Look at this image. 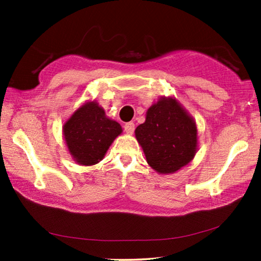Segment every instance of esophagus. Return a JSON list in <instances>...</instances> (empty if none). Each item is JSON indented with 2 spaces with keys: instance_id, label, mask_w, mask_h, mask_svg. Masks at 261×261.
<instances>
[{
  "instance_id": "esophagus-1",
  "label": "esophagus",
  "mask_w": 261,
  "mask_h": 261,
  "mask_svg": "<svg viewBox=\"0 0 261 261\" xmlns=\"http://www.w3.org/2000/svg\"><path fill=\"white\" fill-rule=\"evenodd\" d=\"M123 129H124V132H126L127 134H133L134 133V129H135V124L133 122L124 123Z\"/></svg>"
}]
</instances>
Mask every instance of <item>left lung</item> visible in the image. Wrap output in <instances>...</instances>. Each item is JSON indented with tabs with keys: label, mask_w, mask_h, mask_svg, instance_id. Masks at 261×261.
<instances>
[{
	"label": "left lung",
	"mask_w": 261,
	"mask_h": 261,
	"mask_svg": "<svg viewBox=\"0 0 261 261\" xmlns=\"http://www.w3.org/2000/svg\"><path fill=\"white\" fill-rule=\"evenodd\" d=\"M135 137L149 166L159 173L176 172L192 160L197 148L196 123L174 98L153 105Z\"/></svg>",
	"instance_id": "8db88e82"
}]
</instances>
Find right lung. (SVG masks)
<instances>
[{
    "label": "right lung",
    "mask_w": 261,
    "mask_h": 261,
    "mask_svg": "<svg viewBox=\"0 0 261 261\" xmlns=\"http://www.w3.org/2000/svg\"><path fill=\"white\" fill-rule=\"evenodd\" d=\"M67 148L81 165H94L102 160L122 128L109 120L97 103L88 102L76 110L63 128Z\"/></svg>",
    "instance_id": "obj_1"
}]
</instances>
